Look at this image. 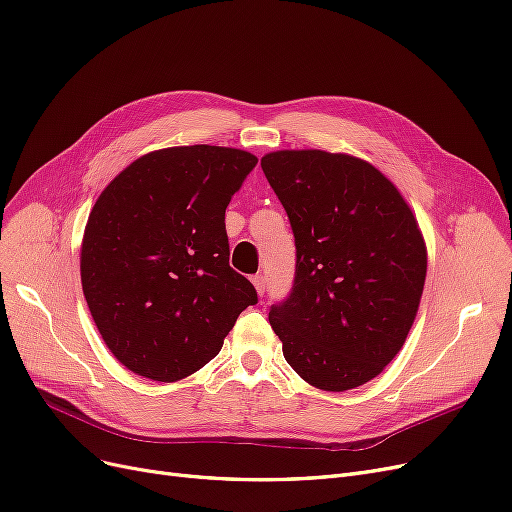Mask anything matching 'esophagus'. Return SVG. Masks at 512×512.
Wrapping results in <instances>:
<instances>
[{
	"mask_svg": "<svg viewBox=\"0 0 512 512\" xmlns=\"http://www.w3.org/2000/svg\"><path fill=\"white\" fill-rule=\"evenodd\" d=\"M251 280H253V285H255L257 293L263 297V293H266V276H263V274H255Z\"/></svg>",
	"mask_w": 512,
	"mask_h": 512,
	"instance_id": "34e87169",
	"label": "esophagus"
}]
</instances>
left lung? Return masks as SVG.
<instances>
[{
	"mask_svg": "<svg viewBox=\"0 0 512 512\" xmlns=\"http://www.w3.org/2000/svg\"><path fill=\"white\" fill-rule=\"evenodd\" d=\"M291 221L295 278L270 308L282 354L320 390L363 386L399 354L426 280L411 208L375 166L320 149L261 158Z\"/></svg>",
	"mask_w": 512,
	"mask_h": 512,
	"instance_id": "1",
	"label": "left lung"
}]
</instances>
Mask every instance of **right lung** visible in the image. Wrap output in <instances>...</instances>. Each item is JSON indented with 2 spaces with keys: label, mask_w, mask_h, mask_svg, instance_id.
Listing matches in <instances>:
<instances>
[{
  "label": "right lung",
  "mask_w": 512,
  "mask_h": 512,
  "mask_svg": "<svg viewBox=\"0 0 512 512\" xmlns=\"http://www.w3.org/2000/svg\"><path fill=\"white\" fill-rule=\"evenodd\" d=\"M257 158L215 145L132 162L92 206L82 289L107 348L132 373L177 382L219 354L257 291L230 268L225 208Z\"/></svg>",
  "instance_id": "1"
}]
</instances>
